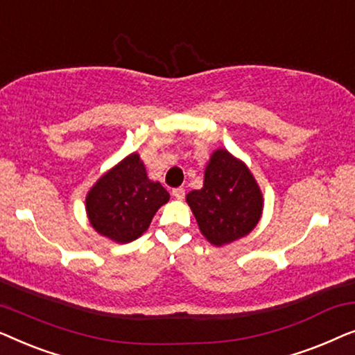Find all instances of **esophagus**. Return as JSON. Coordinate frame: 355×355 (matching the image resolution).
I'll return each instance as SVG.
<instances>
[{"mask_svg": "<svg viewBox=\"0 0 355 355\" xmlns=\"http://www.w3.org/2000/svg\"><path fill=\"white\" fill-rule=\"evenodd\" d=\"M171 193H173L174 198H178V200H182L184 196H186V191H184L182 187H176V189H173Z\"/></svg>", "mask_w": 355, "mask_h": 355, "instance_id": "1", "label": "esophagus"}]
</instances>
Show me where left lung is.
Instances as JSON below:
<instances>
[{"label":"left lung","mask_w":355,"mask_h":355,"mask_svg":"<svg viewBox=\"0 0 355 355\" xmlns=\"http://www.w3.org/2000/svg\"><path fill=\"white\" fill-rule=\"evenodd\" d=\"M186 200L198 230L216 247L249 234L263 211V196L250 169L225 148L213 152L203 187L189 192Z\"/></svg>","instance_id":"8db88e82"}]
</instances>
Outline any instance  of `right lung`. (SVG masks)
<instances>
[{"instance_id":"right-lung-1","label":"right lung","mask_w":355,"mask_h":355,"mask_svg":"<svg viewBox=\"0 0 355 355\" xmlns=\"http://www.w3.org/2000/svg\"><path fill=\"white\" fill-rule=\"evenodd\" d=\"M169 193L150 181L142 159L130 153L106 171L85 197L89 221L98 234L128 244L144 234Z\"/></svg>"}]
</instances>
